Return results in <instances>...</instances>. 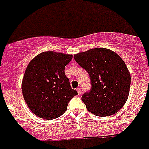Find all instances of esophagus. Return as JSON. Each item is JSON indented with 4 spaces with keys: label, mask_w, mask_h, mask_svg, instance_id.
<instances>
[{
    "label": "esophagus",
    "mask_w": 149,
    "mask_h": 149,
    "mask_svg": "<svg viewBox=\"0 0 149 149\" xmlns=\"http://www.w3.org/2000/svg\"><path fill=\"white\" fill-rule=\"evenodd\" d=\"M77 92H78L79 95H80V94L82 93V89H81V88H78L77 89Z\"/></svg>",
    "instance_id": "34e87169"
}]
</instances>
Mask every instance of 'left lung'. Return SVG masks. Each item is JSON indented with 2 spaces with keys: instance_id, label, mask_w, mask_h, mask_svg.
Listing matches in <instances>:
<instances>
[{
  "instance_id": "left-lung-1",
  "label": "left lung",
  "mask_w": 149,
  "mask_h": 149,
  "mask_svg": "<svg viewBox=\"0 0 149 149\" xmlns=\"http://www.w3.org/2000/svg\"><path fill=\"white\" fill-rule=\"evenodd\" d=\"M73 57L91 79V89L82 97L88 111L98 117L118 112L128 98L131 82L130 73L122 58L106 48L90 49Z\"/></svg>"
}]
</instances>
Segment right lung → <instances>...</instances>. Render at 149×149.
<instances>
[{
  "label": "right lung",
  "mask_w": 149,
  "mask_h": 149,
  "mask_svg": "<svg viewBox=\"0 0 149 149\" xmlns=\"http://www.w3.org/2000/svg\"><path fill=\"white\" fill-rule=\"evenodd\" d=\"M72 58V54L45 51L34 57L26 67L22 95L37 117L46 120L59 117L67 111L69 102L78 95L64 72Z\"/></svg>",
  "instance_id": "obj_1"
}]
</instances>
